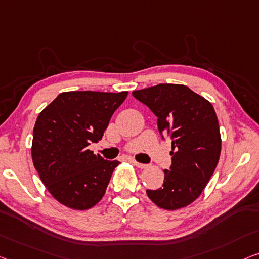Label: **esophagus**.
<instances>
[{
	"mask_svg": "<svg viewBox=\"0 0 259 259\" xmlns=\"http://www.w3.org/2000/svg\"><path fill=\"white\" fill-rule=\"evenodd\" d=\"M134 164L136 165L137 167H140V168H145L146 167V165L145 164H142V163H138V161H136V160H134Z\"/></svg>",
	"mask_w": 259,
	"mask_h": 259,
	"instance_id": "obj_1",
	"label": "esophagus"
}]
</instances>
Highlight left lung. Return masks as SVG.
Segmentation results:
<instances>
[{
    "label": "left lung",
    "instance_id": "left-lung-1",
    "mask_svg": "<svg viewBox=\"0 0 259 259\" xmlns=\"http://www.w3.org/2000/svg\"><path fill=\"white\" fill-rule=\"evenodd\" d=\"M133 95L158 117L161 137L172 141V164L164 169L163 186L146 194L163 209L186 207L199 198L219 163L221 135L214 108L184 84L159 83Z\"/></svg>",
    "mask_w": 259,
    "mask_h": 259
}]
</instances>
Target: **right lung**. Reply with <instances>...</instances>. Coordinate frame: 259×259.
<instances>
[{
  "label": "right lung",
  "instance_id": "obj_1",
  "mask_svg": "<svg viewBox=\"0 0 259 259\" xmlns=\"http://www.w3.org/2000/svg\"><path fill=\"white\" fill-rule=\"evenodd\" d=\"M128 92L60 93L38 115L31 154L40 180L57 201L86 210L105 195L117 160L87 149L100 141Z\"/></svg>",
  "mask_w": 259,
  "mask_h": 259
}]
</instances>
